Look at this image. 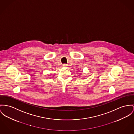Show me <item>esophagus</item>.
<instances>
[{
    "label": "esophagus",
    "instance_id": "esophagus-1",
    "mask_svg": "<svg viewBox=\"0 0 134 134\" xmlns=\"http://www.w3.org/2000/svg\"><path fill=\"white\" fill-rule=\"evenodd\" d=\"M68 66V65L66 64H64L63 65V66H64V67H66V66Z\"/></svg>",
    "mask_w": 134,
    "mask_h": 134
}]
</instances>
